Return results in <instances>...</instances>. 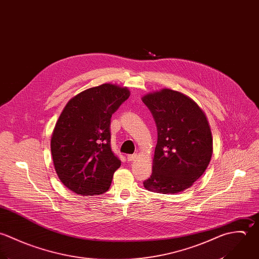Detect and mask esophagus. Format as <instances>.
<instances>
[{
	"label": "esophagus",
	"mask_w": 259,
	"mask_h": 259,
	"mask_svg": "<svg viewBox=\"0 0 259 259\" xmlns=\"http://www.w3.org/2000/svg\"><path fill=\"white\" fill-rule=\"evenodd\" d=\"M137 158L136 154H132V155H127V160L130 162V161H134L135 159Z\"/></svg>",
	"instance_id": "obj_1"
}]
</instances>
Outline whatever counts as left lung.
<instances>
[{"mask_svg": "<svg viewBox=\"0 0 259 259\" xmlns=\"http://www.w3.org/2000/svg\"><path fill=\"white\" fill-rule=\"evenodd\" d=\"M157 127L152 174L143 182L156 193L184 191L204 173L213 149L202 109L188 96L162 89L142 97Z\"/></svg>", "mask_w": 259, "mask_h": 259, "instance_id": "obj_1", "label": "left lung"}]
</instances>
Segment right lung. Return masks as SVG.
Here are the masks:
<instances>
[{
    "instance_id": "obj_1",
    "label": "right lung",
    "mask_w": 259,
    "mask_h": 259,
    "mask_svg": "<svg viewBox=\"0 0 259 259\" xmlns=\"http://www.w3.org/2000/svg\"><path fill=\"white\" fill-rule=\"evenodd\" d=\"M129 96L128 88L106 83L79 93L63 109L51 152L59 179L76 194L99 195L110 188L121 165L111 150V117Z\"/></svg>"
}]
</instances>
